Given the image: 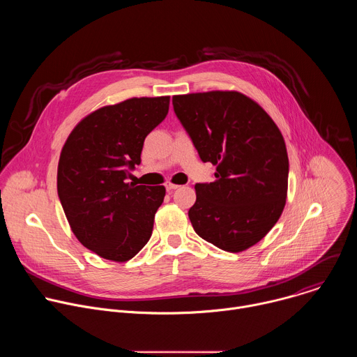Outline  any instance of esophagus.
<instances>
[{
	"instance_id": "esophagus-1",
	"label": "esophagus",
	"mask_w": 357,
	"mask_h": 357,
	"mask_svg": "<svg viewBox=\"0 0 357 357\" xmlns=\"http://www.w3.org/2000/svg\"><path fill=\"white\" fill-rule=\"evenodd\" d=\"M165 188H167V190H168V192H171V190H175V189H178V188H179V185H175V183H171V182H168V183L165 185Z\"/></svg>"
}]
</instances>
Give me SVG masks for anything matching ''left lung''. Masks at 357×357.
<instances>
[{
    "instance_id": "left-lung-1",
    "label": "left lung",
    "mask_w": 357,
    "mask_h": 357,
    "mask_svg": "<svg viewBox=\"0 0 357 357\" xmlns=\"http://www.w3.org/2000/svg\"><path fill=\"white\" fill-rule=\"evenodd\" d=\"M174 112L215 182L196 183L189 209L195 231L238 252L259 243L278 222L287 199L288 155L271 117L237 91L172 97Z\"/></svg>"
}]
</instances>
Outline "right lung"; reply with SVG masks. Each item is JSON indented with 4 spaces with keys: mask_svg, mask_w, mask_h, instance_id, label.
<instances>
[{
    "mask_svg": "<svg viewBox=\"0 0 357 357\" xmlns=\"http://www.w3.org/2000/svg\"><path fill=\"white\" fill-rule=\"evenodd\" d=\"M169 97L128 98L83 119L63 145L58 195L77 240L97 256L127 261L148 243L165 188L127 183L145 137L164 121Z\"/></svg>",
    "mask_w": 357,
    "mask_h": 357,
    "instance_id": "1",
    "label": "right lung"
}]
</instances>
